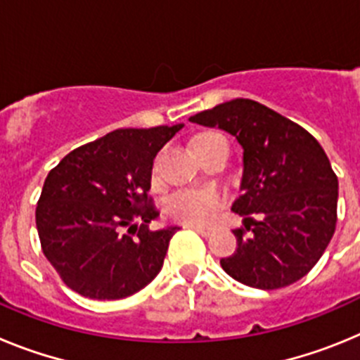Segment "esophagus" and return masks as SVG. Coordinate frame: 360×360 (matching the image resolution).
<instances>
[{"instance_id":"obj_1","label":"esophagus","mask_w":360,"mask_h":360,"mask_svg":"<svg viewBox=\"0 0 360 360\" xmlns=\"http://www.w3.org/2000/svg\"><path fill=\"white\" fill-rule=\"evenodd\" d=\"M191 229H193V231H196L198 232V234H202V236H211V232H212V229H209V227H200V225H189Z\"/></svg>"}]
</instances>
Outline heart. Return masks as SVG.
<instances>
[{"instance_id": "b5f03b06", "label": "heart", "mask_w": 360, "mask_h": 360, "mask_svg": "<svg viewBox=\"0 0 360 360\" xmlns=\"http://www.w3.org/2000/svg\"><path fill=\"white\" fill-rule=\"evenodd\" d=\"M212 136H219L216 133H202L195 139L193 146L200 142L209 141ZM157 174V167L153 169V178ZM221 203V196L214 189H200V191H180L174 193L165 200V212L173 216L174 219L186 221V224H207L212 218L216 209Z\"/></svg>"}]
</instances>
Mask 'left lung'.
<instances>
[{"label":"left lung","mask_w":360,"mask_h":360,"mask_svg":"<svg viewBox=\"0 0 360 360\" xmlns=\"http://www.w3.org/2000/svg\"><path fill=\"white\" fill-rule=\"evenodd\" d=\"M191 122L219 128L243 148L241 196L232 211L257 214L236 229L234 254L219 265L247 287H288L319 262L335 232L339 182L319 142L299 124L250 98L200 111ZM245 218V219H247ZM250 234H246V231Z\"/></svg>","instance_id":"obj_1"}]
</instances>
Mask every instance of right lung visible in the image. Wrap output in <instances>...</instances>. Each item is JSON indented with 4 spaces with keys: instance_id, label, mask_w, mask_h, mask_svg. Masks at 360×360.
Masks as SVG:
<instances>
[{
    "instance_id": "obj_1",
    "label": "right lung",
    "mask_w": 360,
    "mask_h": 360,
    "mask_svg": "<svg viewBox=\"0 0 360 360\" xmlns=\"http://www.w3.org/2000/svg\"><path fill=\"white\" fill-rule=\"evenodd\" d=\"M182 128L115 129L70 151L49 173L37 232L43 254L73 292L111 301L157 278L180 227L149 231L158 216L148 196L153 160Z\"/></svg>"
}]
</instances>
